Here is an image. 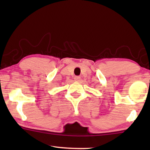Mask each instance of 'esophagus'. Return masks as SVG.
Here are the masks:
<instances>
[{
  "label": "esophagus",
  "mask_w": 150,
  "mask_h": 150,
  "mask_svg": "<svg viewBox=\"0 0 150 150\" xmlns=\"http://www.w3.org/2000/svg\"><path fill=\"white\" fill-rule=\"evenodd\" d=\"M74 80L75 81H76V82H79V81L81 80V77H79V76H75L74 77Z\"/></svg>",
  "instance_id": "esophagus-1"
}]
</instances>
